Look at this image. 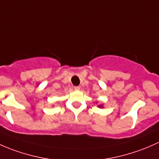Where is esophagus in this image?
<instances>
[{"label": "esophagus", "instance_id": "obj_1", "mask_svg": "<svg viewBox=\"0 0 159 159\" xmlns=\"http://www.w3.org/2000/svg\"><path fill=\"white\" fill-rule=\"evenodd\" d=\"M74 89L75 90V91H79L80 87L79 86H75V87H74Z\"/></svg>", "mask_w": 159, "mask_h": 159}]
</instances>
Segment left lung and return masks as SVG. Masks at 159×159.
I'll return each mask as SVG.
<instances>
[{
    "instance_id": "obj_1",
    "label": "left lung",
    "mask_w": 159,
    "mask_h": 159,
    "mask_svg": "<svg viewBox=\"0 0 159 159\" xmlns=\"http://www.w3.org/2000/svg\"><path fill=\"white\" fill-rule=\"evenodd\" d=\"M98 107H99L100 108H103V105H98Z\"/></svg>"
}]
</instances>
